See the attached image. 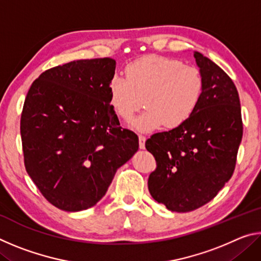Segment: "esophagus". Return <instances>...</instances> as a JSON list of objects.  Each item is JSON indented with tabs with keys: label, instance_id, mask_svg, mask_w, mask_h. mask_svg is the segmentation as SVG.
<instances>
[{
	"label": "esophagus",
	"instance_id": "obj_1",
	"mask_svg": "<svg viewBox=\"0 0 261 261\" xmlns=\"http://www.w3.org/2000/svg\"><path fill=\"white\" fill-rule=\"evenodd\" d=\"M145 141H146V137L139 135V147L141 149L145 148Z\"/></svg>",
	"mask_w": 261,
	"mask_h": 261
}]
</instances>
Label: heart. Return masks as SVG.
Wrapping results in <instances>:
<instances>
[{
	"label": "heart",
	"mask_w": 261,
	"mask_h": 261,
	"mask_svg": "<svg viewBox=\"0 0 261 261\" xmlns=\"http://www.w3.org/2000/svg\"><path fill=\"white\" fill-rule=\"evenodd\" d=\"M204 91L200 70L165 56H146L125 68V77L115 74L109 82V102L126 123L147 108L135 122L139 131L165 125L175 129L196 112Z\"/></svg>",
	"instance_id": "heart-1"
}]
</instances>
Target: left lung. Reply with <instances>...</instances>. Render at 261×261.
I'll use <instances>...</instances> for the list:
<instances>
[{"mask_svg": "<svg viewBox=\"0 0 261 261\" xmlns=\"http://www.w3.org/2000/svg\"><path fill=\"white\" fill-rule=\"evenodd\" d=\"M193 56L204 78L196 112L184 124L145 143L156 161L148 177L149 193L178 213L204 206L231 178L243 137L235 84L213 61L198 51Z\"/></svg>", "mask_w": 261, "mask_h": 261, "instance_id": "left-lung-1", "label": "left lung"}]
</instances>
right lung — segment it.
Segmentation results:
<instances>
[{
    "label": "right lung",
    "mask_w": 261,
    "mask_h": 261,
    "mask_svg": "<svg viewBox=\"0 0 261 261\" xmlns=\"http://www.w3.org/2000/svg\"><path fill=\"white\" fill-rule=\"evenodd\" d=\"M116 61L79 60L35 79L25 98L20 136L26 171L57 208H91L116 170L138 151L109 102Z\"/></svg>",
    "instance_id": "add662e5"
}]
</instances>
